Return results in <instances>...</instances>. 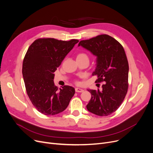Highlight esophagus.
Instances as JSON below:
<instances>
[{"instance_id":"34e87169","label":"esophagus","mask_w":153,"mask_h":153,"mask_svg":"<svg viewBox=\"0 0 153 153\" xmlns=\"http://www.w3.org/2000/svg\"><path fill=\"white\" fill-rule=\"evenodd\" d=\"M75 91H76V92H82L84 91L83 89H81V88H75Z\"/></svg>"}]
</instances>
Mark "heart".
<instances>
[{"mask_svg":"<svg viewBox=\"0 0 153 153\" xmlns=\"http://www.w3.org/2000/svg\"><path fill=\"white\" fill-rule=\"evenodd\" d=\"M77 59H88V56L87 54H85L84 52H80L77 54Z\"/></svg>","mask_w":153,"mask_h":153,"instance_id":"heart-1","label":"heart"}]
</instances>
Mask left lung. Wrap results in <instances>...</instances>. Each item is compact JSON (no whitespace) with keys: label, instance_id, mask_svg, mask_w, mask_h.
Instances as JSON below:
<instances>
[{"label":"left lung","instance_id":"1","mask_svg":"<svg viewBox=\"0 0 153 153\" xmlns=\"http://www.w3.org/2000/svg\"><path fill=\"white\" fill-rule=\"evenodd\" d=\"M80 45L97 56L92 76L97 77L95 82H104L101 90L88 89L91 98L86 108L97 116L110 115L120 107L128 89L129 64L124 49L107 34L83 40L79 42Z\"/></svg>","mask_w":153,"mask_h":153}]
</instances>
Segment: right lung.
Segmentation results:
<instances>
[{"mask_svg":"<svg viewBox=\"0 0 153 153\" xmlns=\"http://www.w3.org/2000/svg\"><path fill=\"white\" fill-rule=\"evenodd\" d=\"M78 42L77 39L65 41L40 38L26 52L22 64L25 89L32 104L44 115L64 111L75 94L72 86L64 85L59 89L53 80L54 72Z\"/></svg>","mask_w":153,"mask_h":153,"instance_id":"right-lung-1","label":"right lung"}]
</instances>
